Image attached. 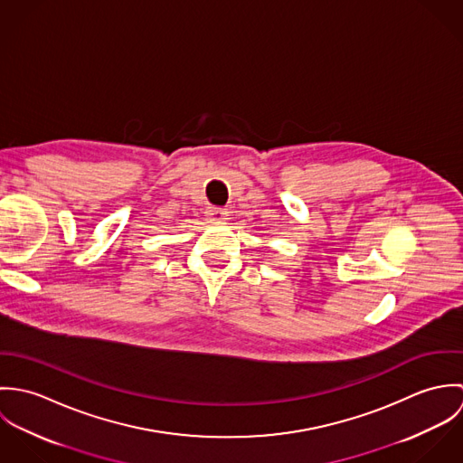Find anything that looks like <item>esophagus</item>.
Returning a JSON list of instances; mask_svg holds the SVG:
<instances>
[{"label": "esophagus", "instance_id": "1", "mask_svg": "<svg viewBox=\"0 0 463 463\" xmlns=\"http://www.w3.org/2000/svg\"><path fill=\"white\" fill-rule=\"evenodd\" d=\"M206 215L210 217V221H224V219H226V210H224V208L212 206V208H208Z\"/></svg>", "mask_w": 463, "mask_h": 463}]
</instances>
